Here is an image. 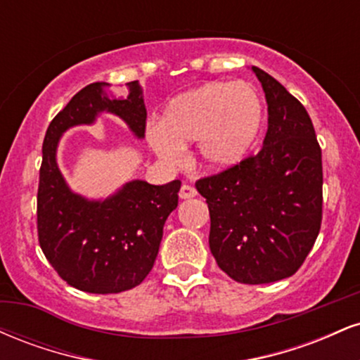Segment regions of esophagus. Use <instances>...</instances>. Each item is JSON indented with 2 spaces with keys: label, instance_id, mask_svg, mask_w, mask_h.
Instances as JSON below:
<instances>
[{
  "label": "esophagus",
  "instance_id": "1",
  "mask_svg": "<svg viewBox=\"0 0 360 360\" xmlns=\"http://www.w3.org/2000/svg\"><path fill=\"white\" fill-rule=\"evenodd\" d=\"M196 189L193 188V186H189V184H183L181 186V189H179V198L181 200H189V198H194L196 196Z\"/></svg>",
  "mask_w": 360,
  "mask_h": 360
}]
</instances>
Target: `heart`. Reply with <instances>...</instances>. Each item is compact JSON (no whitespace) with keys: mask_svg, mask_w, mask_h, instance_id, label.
Masks as SVG:
<instances>
[{"mask_svg":"<svg viewBox=\"0 0 360 360\" xmlns=\"http://www.w3.org/2000/svg\"><path fill=\"white\" fill-rule=\"evenodd\" d=\"M262 125V103L247 82H206L176 94L159 123L147 128L148 146L166 164L183 160L184 147L198 142L205 167L225 171L245 159Z\"/></svg>","mask_w":360,"mask_h":360,"instance_id":"b5f03b06","label":"heart"}]
</instances>
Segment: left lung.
<instances>
[{"label": "left lung", "mask_w": 360, "mask_h": 360, "mask_svg": "<svg viewBox=\"0 0 360 360\" xmlns=\"http://www.w3.org/2000/svg\"><path fill=\"white\" fill-rule=\"evenodd\" d=\"M267 101V131L257 155L196 189L212 218L210 250L218 267L243 284L295 274L321 225V148L304 106L252 65Z\"/></svg>", "instance_id": "8db88e82"}]
</instances>
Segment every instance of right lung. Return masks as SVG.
Masks as SVG:
<instances>
[{
    "label": "right lung",
    "mask_w": 360,
    "mask_h": 360,
    "mask_svg": "<svg viewBox=\"0 0 360 360\" xmlns=\"http://www.w3.org/2000/svg\"><path fill=\"white\" fill-rule=\"evenodd\" d=\"M108 88V82L88 84L52 120L37 194V229L45 257L65 283L93 295L127 291L147 278L181 189L179 179L162 186L134 179L108 198L89 200L69 188L57 164V148L69 128L93 125L101 113H111L135 139L146 137L140 82H127L125 98L113 96Z\"/></svg>",
    "instance_id": "obj_1"
}]
</instances>
